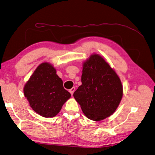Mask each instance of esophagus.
I'll return each instance as SVG.
<instances>
[{
	"instance_id": "1",
	"label": "esophagus",
	"mask_w": 155,
	"mask_h": 155,
	"mask_svg": "<svg viewBox=\"0 0 155 155\" xmlns=\"http://www.w3.org/2000/svg\"><path fill=\"white\" fill-rule=\"evenodd\" d=\"M74 91H75V87H72V88H71L70 90H69V92H70V93L71 94H73Z\"/></svg>"
}]
</instances>
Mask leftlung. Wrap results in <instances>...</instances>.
Returning <instances> with one entry per match:
<instances>
[{
    "label": "left lung",
    "mask_w": 155,
    "mask_h": 155,
    "mask_svg": "<svg viewBox=\"0 0 155 155\" xmlns=\"http://www.w3.org/2000/svg\"><path fill=\"white\" fill-rule=\"evenodd\" d=\"M81 82L73 96L85 116L99 121L113 114L123 97V86L116 72L101 56L91 55L84 62Z\"/></svg>",
    "instance_id": "8db88e82"
}]
</instances>
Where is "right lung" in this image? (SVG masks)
Returning <instances> with one entry per match:
<instances>
[{"instance_id":"obj_1","label":"right lung","mask_w":155,"mask_h":155,"mask_svg":"<svg viewBox=\"0 0 155 155\" xmlns=\"http://www.w3.org/2000/svg\"><path fill=\"white\" fill-rule=\"evenodd\" d=\"M24 94L31 107L44 117H54L71 97L63 87L55 68L47 62L41 64L24 87Z\"/></svg>"}]
</instances>
